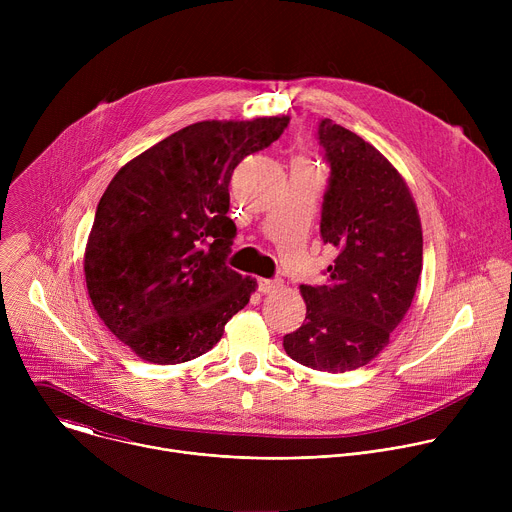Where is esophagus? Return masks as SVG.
<instances>
[{
	"instance_id": "obj_1",
	"label": "esophagus",
	"mask_w": 512,
	"mask_h": 512,
	"mask_svg": "<svg viewBox=\"0 0 512 512\" xmlns=\"http://www.w3.org/2000/svg\"><path fill=\"white\" fill-rule=\"evenodd\" d=\"M279 285H281L279 279H259L257 281V289L261 291V294H271V291H275Z\"/></svg>"
}]
</instances>
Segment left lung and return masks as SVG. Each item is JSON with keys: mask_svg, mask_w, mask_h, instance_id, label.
Segmentation results:
<instances>
[{"mask_svg": "<svg viewBox=\"0 0 512 512\" xmlns=\"http://www.w3.org/2000/svg\"><path fill=\"white\" fill-rule=\"evenodd\" d=\"M330 166L320 235L336 249L324 285H302L306 320L283 336L285 352L314 371L364 367L407 314L423 265L413 196L393 164L350 129L322 119Z\"/></svg>", "mask_w": 512, "mask_h": 512, "instance_id": "8db88e82", "label": "left lung"}]
</instances>
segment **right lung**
<instances>
[{"instance_id":"1","label":"right lung","mask_w":512,"mask_h":512,"mask_svg":"<svg viewBox=\"0 0 512 512\" xmlns=\"http://www.w3.org/2000/svg\"><path fill=\"white\" fill-rule=\"evenodd\" d=\"M289 117L200 121L125 164L99 200L85 251L91 302L139 358L178 364L208 352L257 281L227 265V216L239 162Z\"/></svg>"}]
</instances>
